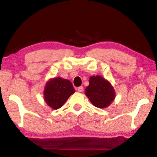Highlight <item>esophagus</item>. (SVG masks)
Listing matches in <instances>:
<instances>
[{
    "instance_id": "esophagus-1",
    "label": "esophagus",
    "mask_w": 157,
    "mask_h": 157,
    "mask_svg": "<svg viewBox=\"0 0 157 157\" xmlns=\"http://www.w3.org/2000/svg\"><path fill=\"white\" fill-rule=\"evenodd\" d=\"M77 91L78 92H82L83 91V86H79L77 88Z\"/></svg>"
}]
</instances>
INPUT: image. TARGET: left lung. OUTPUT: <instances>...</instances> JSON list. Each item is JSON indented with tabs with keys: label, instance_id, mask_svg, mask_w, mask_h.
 Here are the masks:
<instances>
[{
	"label": "left lung",
	"instance_id": "1",
	"mask_svg": "<svg viewBox=\"0 0 157 157\" xmlns=\"http://www.w3.org/2000/svg\"><path fill=\"white\" fill-rule=\"evenodd\" d=\"M86 95L98 108H105L114 99V90L110 83L100 76L89 78V85L86 89Z\"/></svg>",
	"mask_w": 157,
	"mask_h": 157
}]
</instances>
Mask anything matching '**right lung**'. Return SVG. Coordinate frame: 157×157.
<instances>
[{"instance_id":"obj_1","label":"right lung","mask_w":157,"mask_h":157,"mask_svg":"<svg viewBox=\"0 0 157 157\" xmlns=\"http://www.w3.org/2000/svg\"><path fill=\"white\" fill-rule=\"evenodd\" d=\"M74 92L75 89L70 81L59 77L47 82L44 90V98L49 106L58 109L63 106Z\"/></svg>"}]
</instances>
